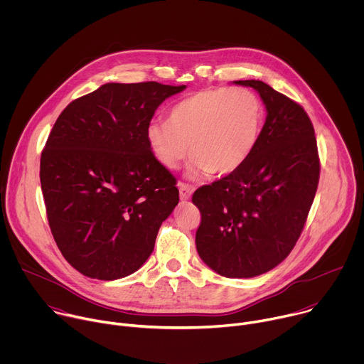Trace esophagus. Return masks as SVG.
<instances>
[{
	"label": "esophagus",
	"instance_id": "obj_1",
	"mask_svg": "<svg viewBox=\"0 0 364 364\" xmlns=\"http://www.w3.org/2000/svg\"><path fill=\"white\" fill-rule=\"evenodd\" d=\"M178 190H180V198L181 200H188L194 191V187L186 183H180L178 184Z\"/></svg>",
	"mask_w": 364,
	"mask_h": 364
}]
</instances>
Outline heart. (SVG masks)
<instances>
[{
  "mask_svg": "<svg viewBox=\"0 0 364 364\" xmlns=\"http://www.w3.org/2000/svg\"><path fill=\"white\" fill-rule=\"evenodd\" d=\"M265 107L249 87H209L177 102L168 121L146 127V141L164 168L177 170L191 151V178L229 176L250 157L261 138Z\"/></svg>",
  "mask_w": 364,
  "mask_h": 364,
  "instance_id": "1",
  "label": "heart"
}]
</instances>
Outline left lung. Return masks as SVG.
<instances>
[{
  "label": "left lung",
  "instance_id": "obj_1",
  "mask_svg": "<svg viewBox=\"0 0 364 364\" xmlns=\"http://www.w3.org/2000/svg\"><path fill=\"white\" fill-rule=\"evenodd\" d=\"M261 95L267 121L252 157L193 194L201 213L196 246L226 278L262 275L294 249L314 201L320 159L314 127L299 103L261 80H237Z\"/></svg>",
  "mask_w": 364,
  "mask_h": 364
}]
</instances>
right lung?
<instances>
[{
  "label": "right lung",
  "mask_w": 364,
  "mask_h": 364,
  "mask_svg": "<svg viewBox=\"0 0 364 364\" xmlns=\"http://www.w3.org/2000/svg\"><path fill=\"white\" fill-rule=\"evenodd\" d=\"M186 86L107 83L70 102L40 159L48 226L80 274L114 281L139 269L178 204L176 177L155 157L146 127Z\"/></svg>",
  "instance_id": "add662e5"
}]
</instances>
